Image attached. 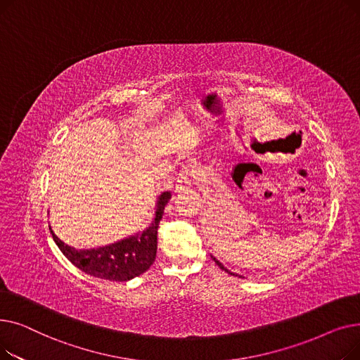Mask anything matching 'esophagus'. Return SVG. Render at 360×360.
Masks as SVG:
<instances>
[{"mask_svg": "<svg viewBox=\"0 0 360 360\" xmlns=\"http://www.w3.org/2000/svg\"><path fill=\"white\" fill-rule=\"evenodd\" d=\"M195 174V169L191 166H184V169L178 174L176 176V190L182 191L185 188H190L191 185V178Z\"/></svg>", "mask_w": 360, "mask_h": 360, "instance_id": "obj_1", "label": "esophagus"}]
</instances>
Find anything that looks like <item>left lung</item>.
I'll return each instance as SVG.
<instances>
[{
    "label": "left lung",
    "mask_w": 360,
    "mask_h": 360,
    "mask_svg": "<svg viewBox=\"0 0 360 360\" xmlns=\"http://www.w3.org/2000/svg\"><path fill=\"white\" fill-rule=\"evenodd\" d=\"M212 258H213V261H214V262H216V264H217V266H219V267H220V269H221V270H224V271H226V273H229V274H232V276H239V274H235V273H232V271H229V270H228V269H226V267H224V266H223V264H221V262H220V261H219V259H216V258H214V257H213V255H212Z\"/></svg>",
    "instance_id": "left-lung-1"
}]
</instances>
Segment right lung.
Returning <instances> with one entry per match:
<instances>
[{
	"label": "right lung",
	"mask_w": 360,
	"mask_h": 360,
	"mask_svg": "<svg viewBox=\"0 0 360 360\" xmlns=\"http://www.w3.org/2000/svg\"><path fill=\"white\" fill-rule=\"evenodd\" d=\"M169 198L170 193L167 191L159 197L155 220L143 233L106 247L75 250L68 247L52 231L51 233L61 252L86 274L103 280L127 281L146 273L153 266L158 252V228Z\"/></svg>",
	"instance_id": "right-lung-1"
}]
</instances>
